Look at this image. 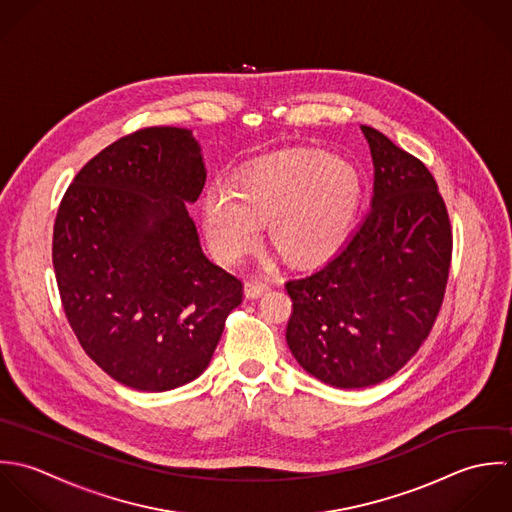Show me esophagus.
Segmentation results:
<instances>
[{"instance_id":"1","label":"esophagus","mask_w":512,"mask_h":512,"mask_svg":"<svg viewBox=\"0 0 512 512\" xmlns=\"http://www.w3.org/2000/svg\"><path fill=\"white\" fill-rule=\"evenodd\" d=\"M267 289H269V285L259 277H251L245 281V297L247 299H259Z\"/></svg>"}]
</instances>
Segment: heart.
Segmentation results:
<instances>
[{
  "label": "heart",
  "mask_w": 512,
  "mask_h": 512,
  "mask_svg": "<svg viewBox=\"0 0 512 512\" xmlns=\"http://www.w3.org/2000/svg\"><path fill=\"white\" fill-rule=\"evenodd\" d=\"M362 196L358 170L324 150L297 148L251 164L233 190L204 196V229L215 255L233 263L249 253L269 219L273 245L291 263L326 257L348 231Z\"/></svg>",
  "instance_id": "b5f03b06"
}]
</instances>
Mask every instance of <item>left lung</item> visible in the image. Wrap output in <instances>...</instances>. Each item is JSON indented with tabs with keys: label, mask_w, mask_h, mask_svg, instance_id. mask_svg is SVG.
I'll return each instance as SVG.
<instances>
[{
	"label": "left lung",
	"mask_w": 512,
	"mask_h": 512,
	"mask_svg": "<svg viewBox=\"0 0 512 512\" xmlns=\"http://www.w3.org/2000/svg\"><path fill=\"white\" fill-rule=\"evenodd\" d=\"M374 162L370 211L316 271L291 279L287 344L316 380L356 390L404 368L429 336L451 265V223L423 162L360 126Z\"/></svg>",
	"instance_id": "1"
}]
</instances>
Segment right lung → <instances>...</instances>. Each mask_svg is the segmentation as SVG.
<instances>
[{
	"instance_id": "right-lung-1",
	"label": "right lung",
	"mask_w": 512,
	"mask_h": 512,
	"mask_svg": "<svg viewBox=\"0 0 512 512\" xmlns=\"http://www.w3.org/2000/svg\"><path fill=\"white\" fill-rule=\"evenodd\" d=\"M205 184L188 128L152 126L99 152L75 176L53 229L67 320L116 382L168 392L196 380L243 285L205 257L186 204Z\"/></svg>"
}]
</instances>
